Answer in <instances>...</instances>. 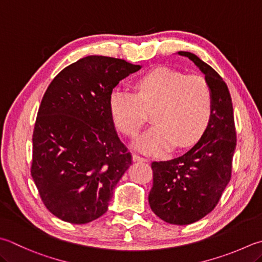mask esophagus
I'll list each match as a JSON object with an SVG mask.
<instances>
[{"instance_id":"34e87169","label":"esophagus","mask_w":262,"mask_h":262,"mask_svg":"<svg viewBox=\"0 0 262 262\" xmlns=\"http://www.w3.org/2000/svg\"><path fill=\"white\" fill-rule=\"evenodd\" d=\"M133 161H135V162H148V159H146V157H142L140 155H138V154H135V155H133Z\"/></svg>"}]
</instances>
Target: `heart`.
I'll return each instance as SVG.
<instances>
[{"mask_svg":"<svg viewBox=\"0 0 262 262\" xmlns=\"http://www.w3.org/2000/svg\"><path fill=\"white\" fill-rule=\"evenodd\" d=\"M133 86L136 95L113 90L110 108L117 129L131 138L146 124L147 112L152 111L156 124L138 142L144 151L162 154L174 145L190 147L208 129L213 98L203 76L159 67L140 76Z\"/></svg>","mask_w":262,"mask_h":262,"instance_id":"heart-1","label":"heart"}]
</instances>
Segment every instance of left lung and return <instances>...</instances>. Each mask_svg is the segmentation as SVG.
Returning <instances> with one entry per match:
<instances>
[{
  "label": "left lung",
  "instance_id": "left-lung-1",
  "mask_svg": "<svg viewBox=\"0 0 262 262\" xmlns=\"http://www.w3.org/2000/svg\"><path fill=\"white\" fill-rule=\"evenodd\" d=\"M204 73L213 98L212 117L200 141L186 154L151 163L152 212L165 223L189 225L213 211L233 171L236 127L233 103L218 73L194 53L179 51Z\"/></svg>",
  "mask_w": 262,
  "mask_h": 262
}]
</instances>
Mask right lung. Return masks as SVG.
I'll use <instances>...</instances> for the list:
<instances>
[{"mask_svg":"<svg viewBox=\"0 0 262 262\" xmlns=\"http://www.w3.org/2000/svg\"><path fill=\"white\" fill-rule=\"evenodd\" d=\"M140 70L123 59L89 56L53 78L33 132L31 173L46 208L71 224L108 210L117 182L132 164L110 108L118 82Z\"/></svg>","mask_w":262,"mask_h":262,"instance_id":"obj_1","label":"right lung"}]
</instances>
